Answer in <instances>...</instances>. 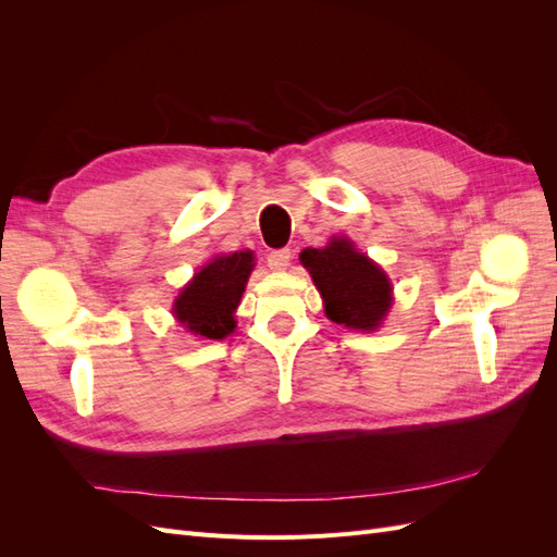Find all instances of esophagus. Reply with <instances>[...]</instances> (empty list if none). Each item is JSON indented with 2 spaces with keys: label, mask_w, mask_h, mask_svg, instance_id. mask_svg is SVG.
I'll return each instance as SVG.
<instances>
[{
  "label": "esophagus",
  "mask_w": 557,
  "mask_h": 557,
  "mask_svg": "<svg viewBox=\"0 0 557 557\" xmlns=\"http://www.w3.org/2000/svg\"><path fill=\"white\" fill-rule=\"evenodd\" d=\"M290 258H293L290 248H278V250L269 252V256H267V264L272 267V269H276V272H283V269L290 264Z\"/></svg>",
  "instance_id": "1"
}]
</instances>
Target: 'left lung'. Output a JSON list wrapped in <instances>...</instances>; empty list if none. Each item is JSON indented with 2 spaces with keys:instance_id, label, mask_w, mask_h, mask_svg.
<instances>
[{
  "instance_id": "8db88e82",
  "label": "left lung",
  "mask_w": 557,
  "mask_h": 557,
  "mask_svg": "<svg viewBox=\"0 0 557 557\" xmlns=\"http://www.w3.org/2000/svg\"><path fill=\"white\" fill-rule=\"evenodd\" d=\"M315 288L323 295L332 323L352 330H376L391 309V281L348 239H334L325 248H307L299 256Z\"/></svg>"
}]
</instances>
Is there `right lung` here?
I'll return each instance as SVG.
<instances>
[{
	"mask_svg": "<svg viewBox=\"0 0 557 557\" xmlns=\"http://www.w3.org/2000/svg\"><path fill=\"white\" fill-rule=\"evenodd\" d=\"M250 272V250L221 256L199 269L174 301L178 323L205 339H223L234 330V309L239 307Z\"/></svg>",
	"mask_w": 557,
	"mask_h": 557,
	"instance_id": "right-lung-1",
	"label": "right lung"
}]
</instances>
